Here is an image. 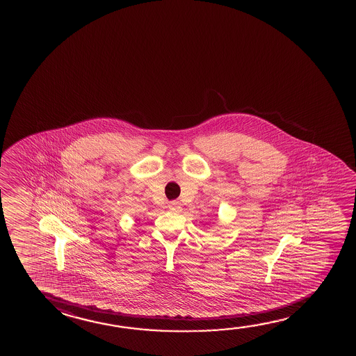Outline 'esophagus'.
Returning a JSON list of instances; mask_svg holds the SVG:
<instances>
[{
    "instance_id": "34e87169",
    "label": "esophagus",
    "mask_w": 356,
    "mask_h": 356,
    "mask_svg": "<svg viewBox=\"0 0 356 356\" xmlns=\"http://www.w3.org/2000/svg\"><path fill=\"white\" fill-rule=\"evenodd\" d=\"M169 209L174 212L181 211V204L179 201H171L169 202Z\"/></svg>"
}]
</instances>
